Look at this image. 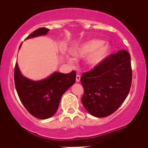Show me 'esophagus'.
<instances>
[{"instance_id":"esophagus-1","label":"esophagus","mask_w":148,"mask_h":148,"mask_svg":"<svg viewBox=\"0 0 148 148\" xmlns=\"http://www.w3.org/2000/svg\"><path fill=\"white\" fill-rule=\"evenodd\" d=\"M80 79H81V76L79 75H76V78H75V80H76L77 82H80Z\"/></svg>"}]
</instances>
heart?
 I'll use <instances>...</instances> for the list:
<instances>
[{
  "mask_svg": "<svg viewBox=\"0 0 148 148\" xmlns=\"http://www.w3.org/2000/svg\"><path fill=\"white\" fill-rule=\"evenodd\" d=\"M110 48L108 44L100 39H91L83 43L76 48L75 55L81 58H87V64L90 66H96L108 56ZM70 62L74 59L70 58Z\"/></svg>",
  "mask_w": 148,
  "mask_h": 148,
  "instance_id": "heart-1",
  "label": "heart"
}]
</instances>
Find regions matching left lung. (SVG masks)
<instances>
[{
  "label": "left lung",
  "mask_w": 148,
  "mask_h": 148,
  "mask_svg": "<svg viewBox=\"0 0 148 148\" xmlns=\"http://www.w3.org/2000/svg\"><path fill=\"white\" fill-rule=\"evenodd\" d=\"M82 102L92 116L106 117L119 108L130 92L132 83L130 55L125 49L108 56L81 77Z\"/></svg>",
  "instance_id": "obj_1"
}]
</instances>
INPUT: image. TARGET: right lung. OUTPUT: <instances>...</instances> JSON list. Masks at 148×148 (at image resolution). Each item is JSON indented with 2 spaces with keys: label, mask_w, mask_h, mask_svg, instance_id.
<instances>
[{
  "label": "right lung",
  "mask_w": 148,
  "mask_h": 148,
  "mask_svg": "<svg viewBox=\"0 0 148 148\" xmlns=\"http://www.w3.org/2000/svg\"><path fill=\"white\" fill-rule=\"evenodd\" d=\"M49 30L39 28L27 38L46 35ZM75 77L74 70L66 74L55 72L45 79L35 82L22 75L17 63L14 70L15 88L21 101L30 114L40 119H48L56 113L61 96L75 83Z\"/></svg>",
  "instance_id": "obj_1"
}]
</instances>
